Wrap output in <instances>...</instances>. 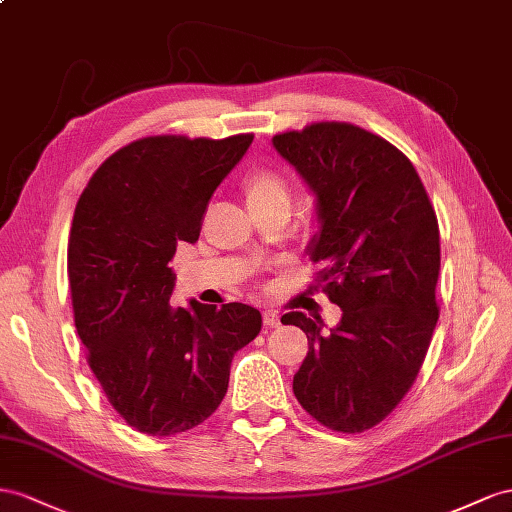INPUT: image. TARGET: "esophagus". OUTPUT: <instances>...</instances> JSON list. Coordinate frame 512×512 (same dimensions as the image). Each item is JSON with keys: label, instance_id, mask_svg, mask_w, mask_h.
<instances>
[{"label": "esophagus", "instance_id": "34e87169", "mask_svg": "<svg viewBox=\"0 0 512 512\" xmlns=\"http://www.w3.org/2000/svg\"><path fill=\"white\" fill-rule=\"evenodd\" d=\"M264 324L268 326V329H277V326L281 324V318H279V313L277 311H264Z\"/></svg>", "mask_w": 512, "mask_h": 512}]
</instances>
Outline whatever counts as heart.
Masks as SVG:
<instances>
[{
    "label": "heart",
    "mask_w": 512,
    "mask_h": 512,
    "mask_svg": "<svg viewBox=\"0 0 512 512\" xmlns=\"http://www.w3.org/2000/svg\"><path fill=\"white\" fill-rule=\"evenodd\" d=\"M244 192L246 203L251 209L283 205L290 207V183L285 177L272 168H257L253 173H248L244 179Z\"/></svg>",
    "instance_id": "obj_1"
}]
</instances>
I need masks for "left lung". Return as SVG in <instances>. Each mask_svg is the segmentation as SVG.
<instances>
[{"label":"left lung","instance_id":"8db88e82","mask_svg":"<svg viewBox=\"0 0 512 512\" xmlns=\"http://www.w3.org/2000/svg\"><path fill=\"white\" fill-rule=\"evenodd\" d=\"M272 147L313 194L307 255L342 309L326 335L303 311L281 318L309 339L294 396L331 430H368L411 389L439 320L435 209L406 155L357 125L316 123Z\"/></svg>","mask_w":512,"mask_h":512}]
</instances>
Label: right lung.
I'll use <instances>...</instances> for the list:
<instances>
[{
	"label": "right lung",
	"instance_id": "right-lung-1",
	"mask_svg": "<svg viewBox=\"0 0 512 512\" xmlns=\"http://www.w3.org/2000/svg\"><path fill=\"white\" fill-rule=\"evenodd\" d=\"M251 142V134L136 140L99 166L77 201L75 329L110 404L151 437L205 422L225 398L233 355L261 331L251 305L170 307L168 261L181 242L199 240L209 199Z\"/></svg>",
	"mask_w": 512,
	"mask_h": 512
}]
</instances>
